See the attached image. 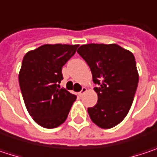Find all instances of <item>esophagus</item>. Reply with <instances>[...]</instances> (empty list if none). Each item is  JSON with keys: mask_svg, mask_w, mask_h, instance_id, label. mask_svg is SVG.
Segmentation results:
<instances>
[{"mask_svg": "<svg viewBox=\"0 0 157 157\" xmlns=\"http://www.w3.org/2000/svg\"><path fill=\"white\" fill-rule=\"evenodd\" d=\"M86 92H87V88L86 87H82V89L78 93V95L79 96H82Z\"/></svg>", "mask_w": 157, "mask_h": 157, "instance_id": "34e87169", "label": "esophagus"}]
</instances>
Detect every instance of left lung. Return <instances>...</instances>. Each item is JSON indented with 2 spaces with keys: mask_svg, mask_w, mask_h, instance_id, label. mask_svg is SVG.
I'll return each instance as SVG.
<instances>
[{
  "mask_svg": "<svg viewBox=\"0 0 157 157\" xmlns=\"http://www.w3.org/2000/svg\"><path fill=\"white\" fill-rule=\"evenodd\" d=\"M77 52L89 65L97 104L88 108L91 120L103 129L120 124L127 115L136 92L139 75L134 54L118 44H83Z\"/></svg>",
  "mask_w": 157,
  "mask_h": 157,
  "instance_id": "8db88e82",
  "label": "left lung"
}]
</instances>
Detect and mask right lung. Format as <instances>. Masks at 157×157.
Segmentation results:
<instances>
[{
  "instance_id": "right-lung-1",
  "label": "right lung",
  "mask_w": 157,
  "mask_h": 157,
  "mask_svg": "<svg viewBox=\"0 0 157 157\" xmlns=\"http://www.w3.org/2000/svg\"><path fill=\"white\" fill-rule=\"evenodd\" d=\"M78 44H44L28 52L22 60L19 83L28 113L44 128L66 120L76 96L60 87L62 69Z\"/></svg>"
}]
</instances>
